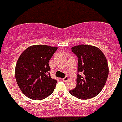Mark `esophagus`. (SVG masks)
Listing matches in <instances>:
<instances>
[{
	"label": "esophagus",
	"instance_id": "34e87169",
	"mask_svg": "<svg viewBox=\"0 0 122 122\" xmlns=\"http://www.w3.org/2000/svg\"><path fill=\"white\" fill-rule=\"evenodd\" d=\"M68 79H69V78H68V76H66V77H65L64 78H63V81L64 82H67L68 81Z\"/></svg>",
	"mask_w": 122,
	"mask_h": 122
}]
</instances>
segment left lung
Instances as JSON below:
<instances>
[{
    "instance_id": "left-lung-1",
    "label": "left lung",
    "mask_w": 122,
    "mask_h": 122,
    "mask_svg": "<svg viewBox=\"0 0 122 122\" xmlns=\"http://www.w3.org/2000/svg\"><path fill=\"white\" fill-rule=\"evenodd\" d=\"M78 58L77 84L69 92L81 100H87L97 96L102 91L107 81L109 66L107 59L102 50L94 46L80 45L72 48Z\"/></svg>"
}]
</instances>
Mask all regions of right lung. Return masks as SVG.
I'll return each instance as SVG.
<instances>
[{
    "mask_svg": "<svg viewBox=\"0 0 122 122\" xmlns=\"http://www.w3.org/2000/svg\"><path fill=\"white\" fill-rule=\"evenodd\" d=\"M57 48L33 45L20 54L15 66V79L22 93L40 100L51 95L57 81L50 76L48 62Z\"/></svg>",
    "mask_w": 122,
    "mask_h": 122,
    "instance_id": "obj_1",
    "label": "right lung"
}]
</instances>
